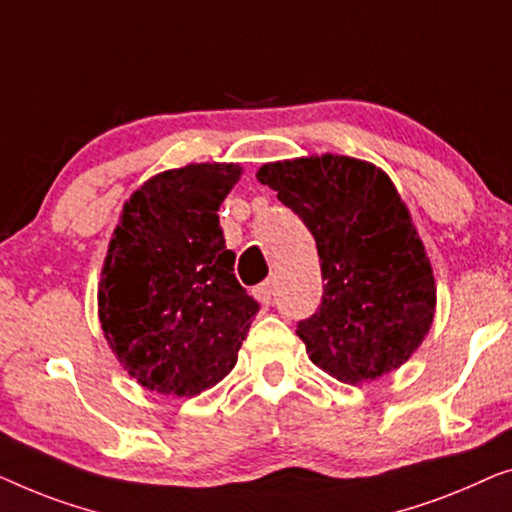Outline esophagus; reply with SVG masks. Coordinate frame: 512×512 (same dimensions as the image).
<instances>
[{
  "label": "esophagus",
  "instance_id": "obj_1",
  "mask_svg": "<svg viewBox=\"0 0 512 512\" xmlns=\"http://www.w3.org/2000/svg\"><path fill=\"white\" fill-rule=\"evenodd\" d=\"M273 297H276V285H273V280H264V283H259L255 287V299L259 301V304L271 306Z\"/></svg>",
  "mask_w": 512,
  "mask_h": 512
}]
</instances>
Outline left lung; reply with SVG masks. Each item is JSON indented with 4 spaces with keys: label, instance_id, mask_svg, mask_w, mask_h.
Returning a JSON list of instances; mask_svg holds the SVG:
<instances>
[{
    "label": "left lung",
    "instance_id": "1",
    "mask_svg": "<svg viewBox=\"0 0 512 512\" xmlns=\"http://www.w3.org/2000/svg\"><path fill=\"white\" fill-rule=\"evenodd\" d=\"M257 181L278 192L318 246L325 294L297 325L311 362L350 385L408 362L434 322L436 285L390 176L327 153L264 164Z\"/></svg>",
    "mask_w": 512,
    "mask_h": 512
}]
</instances>
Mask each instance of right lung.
I'll list each match as a JSON object with an SVG mask.
<instances>
[{
  "instance_id": "add662e5",
  "label": "right lung",
  "mask_w": 512,
  "mask_h": 512,
  "mask_svg": "<svg viewBox=\"0 0 512 512\" xmlns=\"http://www.w3.org/2000/svg\"><path fill=\"white\" fill-rule=\"evenodd\" d=\"M239 164H187L125 201L104 259L99 322L118 362L148 390L197 397L239 359L257 301L234 276L218 208Z\"/></svg>"
}]
</instances>
